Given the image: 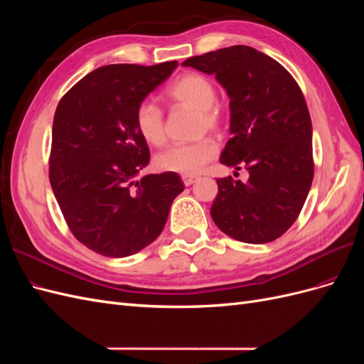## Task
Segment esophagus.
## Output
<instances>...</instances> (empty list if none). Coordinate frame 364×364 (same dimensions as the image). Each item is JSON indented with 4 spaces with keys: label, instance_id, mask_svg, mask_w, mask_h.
<instances>
[{
    "label": "esophagus",
    "instance_id": "esophagus-1",
    "mask_svg": "<svg viewBox=\"0 0 364 364\" xmlns=\"http://www.w3.org/2000/svg\"><path fill=\"white\" fill-rule=\"evenodd\" d=\"M196 181H197L196 176H182V182H183V185H185V186H190V185H193Z\"/></svg>",
    "mask_w": 364,
    "mask_h": 364
}]
</instances>
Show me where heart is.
Masks as SVG:
<instances>
[{"label": "heart", "instance_id": "1", "mask_svg": "<svg viewBox=\"0 0 364 364\" xmlns=\"http://www.w3.org/2000/svg\"><path fill=\"white\" fill-rule=\"evenodd\" d=\"M170 100L179 106L190 107L199 114L200 130H220L223 124L222 114L214 107L217 103V90L214 83L200 74H183L167 91ZM135 126L139 136L147 144L159 147L165 141L164 114L156 103L142 102L135 112ZM218 151L213 138H203L193 144L173 146L156 156V167L167 173L183 176L197 174L206 162Z\"/></svg>", "mask_w": 364, "mask_h": 364}]
</instances>
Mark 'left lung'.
Segmentation results:
<instances>
[{
  "label": "left lung",
  "instance_id": "left-lung-1",
  "mask_svg": "<svg viewBox=\"0 0 364 364\" xmlns=\"http://www.w3.org/2000/svg\"><path fill=\"white\" fill-rule=\"evenodd\" d=\"M182 65L215 75L226 91L232 138L220 162L249 171L246 183L217 179L214 223L243 243H270L296 222L313 182V127L302 91L281 63L246 46Z\"/></svg>",
  "mask_w": 364,
  "mask_h": 364
}]
</instances>
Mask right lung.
Masks as SVG:
<instances>
[{
	"mask_svg": "<svg viewBox=\"0 0 364 364\" xmlns=\"http://www.w3.org/2000/svg\"><path fill=\"white\" fill-rule=\"evenodd\" d=\"M178 65L100 67L62 97L54 114L53 193L74 237L103 257L124 258L153 243L185 188L178 173L136 181L150 153L135 112Z\"/></svg>",
	"mask_w": 364,
	"mask_h": 364,
	"instance_id": "1",
	"label": "right lung"
}]
</instances>
